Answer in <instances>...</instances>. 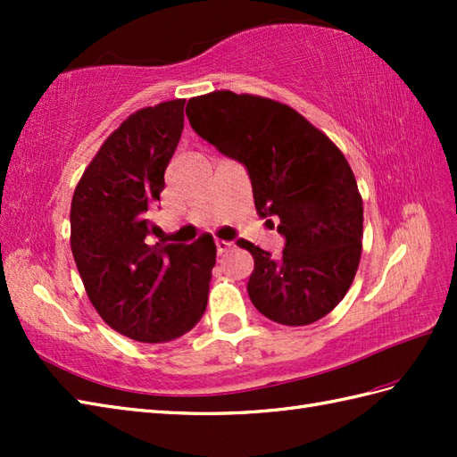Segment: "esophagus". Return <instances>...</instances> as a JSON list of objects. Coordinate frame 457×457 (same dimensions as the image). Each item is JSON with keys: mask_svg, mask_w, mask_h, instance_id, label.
Listing matches in <instances>:
<instances>
[{"mask_svg": "<svg viewBox=\"0 0 457 457\" xmlns=\"http://www.w3.org/2000/svg\"><path fill=\"white\" fill-rule=\"evenodd\" d=\"M234 247V244H231V241H226V239H218L216 241V249H218V255H223V253H228V251Z\"/></svg>", "mask_w": 457, "mask_h": 457, "instance_id": "esophagus-1", "label": "esophagus"}]
</instances>
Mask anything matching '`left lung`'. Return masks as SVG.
I'll list each match as a JSON object with an SVG mask.
<instances>
[{
    "mask_svg": "<svg viewBox=\"0 0 457 457\" xmlns=\"http://www.w3.org/2000/svg\"><path fill=\"white\" fill-rule=\"evenodd\" d=\"M187 118L204 141L244 164L257 213L277 220L285 237L280 255L237 241L255 261L251 303L285 326L332 312L353 283L363 237V202L342 151L298 112L259 96H200L188 100Z\"/></svg>",
    "mask_w": 457,
    "mask_h": 457,
    "instance_id": "left-lung-1",
    "label": "left lung"
}]
</instances>
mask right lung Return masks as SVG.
<instances>
[{"label": "right lung", "instance_id": "right-lung-1", "mask_svg": "<svg viewBox=\"0 0 457 457\" xmlns=\"http://www.w3.org/2000/svg\"><path fill=\"white\" fill-rule=\"evenodd\" d=\"M184 102L133 113L84 170L71 208V247L90 303L135 342L162 344L196 326L208 303L216 245L151 241L157 208L184 128Z\"/></svg>", "mask_w": 457, "mask_h": 457}]
</instances>
